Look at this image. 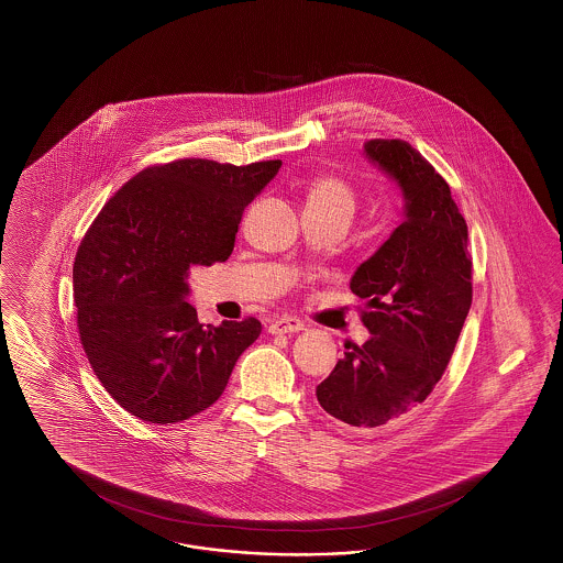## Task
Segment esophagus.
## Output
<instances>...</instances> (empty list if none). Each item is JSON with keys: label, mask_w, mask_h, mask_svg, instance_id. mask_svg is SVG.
<instances>
[{"label": "esophagus", "mask_w": 563, "mask_h": 563, "mask_svg": "<svg viewBox=\"0 0 563 563\" xmlns=\"http://www.w3.org/2000/svg\"><path fill=\"white\" fill-rule=\"evenodd\" d=\"M301 330H306V324L299 318H292V316L276 318L273 324L268 325L271 334H290V332H301Z\"/></svg>", "instance_id": "obj_1"}]
</instances>
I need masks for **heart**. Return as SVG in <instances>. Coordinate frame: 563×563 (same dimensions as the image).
Masks as SVG:
<instances>
[{
	"mask_svg": "<svg viewBox=\"0 0 563 563\" xmlns=\"http://www.w3.org/2000/svg\"><path fill=\"white\" fill-rule=\"evenodd\" d=\"M307 206H342L353 212L355 191L341 177L322 175L307 189Z\"/></svg>",
	"mask_w": 563,
	"mask_h": 563,
	"instance_id": "b5f03b06",
	"label": "heart"
}]
</instances>
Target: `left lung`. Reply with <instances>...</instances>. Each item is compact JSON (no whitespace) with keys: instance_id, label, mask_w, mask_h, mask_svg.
Here are the masks:
<instances>
[{"instance_id":"1","label":"left lung","mask_w":563,"mask_h":563,"mask_svg":"<svg viewBox=\"0 0 563 563\" xmlns=\"http://www.w3.org/2000/svg\"><path fill=\"white\" fill-rule=\"evenodd\" d=\"M365 154L407 202L405 221L351 278L372 336L346 344L316 388L322 409L355 429L386 426L426 402L473 303L468 227L445 179L405 140L375 137Z\"/></svg>"}]
</instances>
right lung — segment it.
Masks as SVG:
<instances>
[{
	"label": "right lung",
	"instance_id": "right-lung-1",
	"mask_svg": "<svg viewBox=\"0 0 563 563\" xmlns=\"http://www.w3.org/2000/svg\"><path fill=\"white\" fill-rule=\"evenodd\" d=\"M280 165H153L88 227L71 274L80 342L102 388L137 419L179 423L214 405L260 336L256 318L200 324L188 274L231 256L245 206Z\"/></svg>",
	"mask_w": 563,
	"mask_h": 563
}]
</instances>
